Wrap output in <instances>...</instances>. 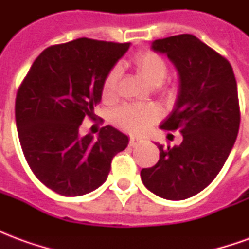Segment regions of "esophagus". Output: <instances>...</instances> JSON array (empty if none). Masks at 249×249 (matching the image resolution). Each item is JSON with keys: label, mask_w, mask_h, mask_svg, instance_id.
Masks as SVG:
<instances>
[{"label": "esophagus", "mask_w": 249, "mask_h": 249, "mask_svg": "<svg viewBox=\"0 0 249 249\" xmlns=\"http://www.w3.org/2000/svg\"><path fill=\"white\" fill-rule=\"evenodd\" d=\"M141 142H142V140H141V139H139V137H130V139H129V145L130 146L140 145Z\"/></svg>", "instance_id": "1"}]
</instances>
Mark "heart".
I'll use <instances>...</instances> for the list:
<instances>
[{"label": "heart", "mask_w": 249, "mask_h": 249, "mask_svg": "<svg viewBox=\"0 0 249 249\" xmlns=\"http://www.w3.org/2000/svg\"><path fill=\"white\" fill-rule=\"evenodd\" d=\"M133 65L144 77L149 85L160 87L168 76V64L165 58L152 51L137 53L133 57ZM120 80V66L110 68L104 77L103 92L104 100L112 101L117 96ZM160 117V112L155 107H139V105H123L113 114L114 124L121 129L132 133H140L145 130Z\"/></svg>", "instance_id": "heart-1"}]
</instances>
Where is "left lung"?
Here are the masks:
<instances>
[{
	"label": "left lung",
	"instance_id": "obj_1",
	"mask_svg": "<svg viewBox=\"0 0 249 249\" xmlns=\"http://www.w3.org/2000/svg\"><path fill=\"white\" fill-rule=\"evenodd\" d=\"M152 49L165 53L180 74L176 108L161 129L181 132L183 142L157 144L160 159L141 169V180L160 197L184 200L208 187L230 156L240 125L237 85L228 60L195 36L156 40Z\"/></svg>",
	"mask_w": 249,
	"mask_h": 249
}]
</instances>
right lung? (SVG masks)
Returning a JSON list of instances; mask_svg holds the SVG:
<instances>
[{
	"mask_svg": "<svg viewBox=\"0 0 249 249\" xmlns=\"http://www.w3.org/2000/svg\"><path fill=\"white\" fill-rule=\"evenodd\" d=\"M129 42L92 38L46 48L30 66L16 97V124L24 156L41 183L62 196H81L107 180L128 137L107 125L97 139L80 137L85 117L96 120L104 77Z\"/></svg>",
	"mask_w": 249,
	"mask_h": 249,
	"instance_id": "obj_1",
	"label": "right lung"
}]
</instances>
